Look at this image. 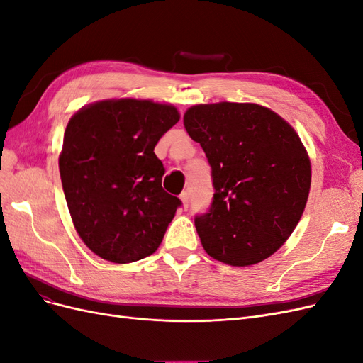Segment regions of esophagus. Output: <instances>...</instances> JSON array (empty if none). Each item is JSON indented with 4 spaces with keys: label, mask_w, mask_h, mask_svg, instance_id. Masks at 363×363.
<instances>
[{
    "label": "esophagus",
    "mask_w": 363,
    "mask_h": 363,
    "mask_svg": "<svg viewBox=\"0 0 363 363\" xmlns=\"http://www.w3.org/2000/svg\"><path fill=\"white\" fill-rule=\"evenodd\" d=\"M180 201H182L183 208L186 211V208H188V206H189V194L188 192H182L180 194Z\"/></svg>",
    "instance_id": "esophagus-1"
}]
</instances>
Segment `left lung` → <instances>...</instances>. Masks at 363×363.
I'll return each mask as SVG.
<instances>
[{"instance_id":"obj_1","label":"left lung","mask_w":363,"mask_h":363,"mask_svg":"<svg viewBox=\"0 0 363 363\" xmlns=\"http://www.w3.org/2000/svg\"><path fill=\"white\" fill-rule=\"evenodd\" d=\"M183 124L212 167L213 201L195 218L203 248L232 267L268 259L289 239L309 199L311 159L298 133L255 103L196 104Z\"/></svg>"}]
</instances>
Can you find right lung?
<instances>
[{
  "mask_svg": "<svg viewBox=\"0 0 363 363\" xmlns=\"http://www.w3.org/2000/svg\"><path fill=\"white\" fill-rule=\"evenodd\" d=\"M177 107L112 98L77 111L59 156L77 233L96 256L131 263L155 252L182 201L162 188L155 147L179 123Z\"/></svg>",
  "mask_w": 363,
  "mask_h": 363,
  "instance_id": "obj_1",
  "label": "right lung"
}]
</instances>
